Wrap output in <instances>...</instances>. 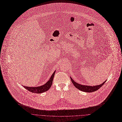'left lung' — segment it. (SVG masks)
Returning <instances> with one entry per match:
<instances>
[{"instance_id":"1","label":"left lung","mask_w":122,"mask_h":122,"mask_svg":"<svg viewBox=\"0 0 122 122\" xmlns=\"http://www.w3.org/2000/svg\"><path fill=\"white\" fill-rule=\"evenodd\" d=\"M72 83V84H74V85L77 88V89H78L79 90L84 91V92H93L94 91H95L96 90H97L98 89H99L100 87H101L105 83V82L106 81H105V82H103L102 84L99 85H96V86H87V85H83L82 84H80L79 83H77V82H75L74 80H73L71 77H70Z\"/></svg>"}]
</instances>
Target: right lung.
<instances>
[{"label":"right lung","mask_w":122,"mask_h":122,"mask_svg":"<svg viewBox=\"0 0 122 122\" xmlns=\"http://www.w3.org/2000/svg\"><path fill=\"white\" fill-rule=\"evenodd\" d=\"M55 71H54L53 74L51 76L50 79L48 80V81H47L46 83H45V84H44L41 86H36V87H32V86L30 87V86H23L25 89H27L28 91L31 92L32 93L39 94V93H41L46 92L52 86L53 80L54 79V75L55 74Z\"/></svg>","instance_id":"right-lung-1"}]
</instances>
